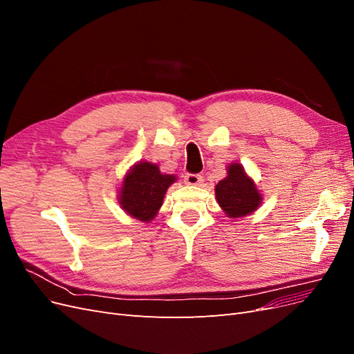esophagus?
<instances>
[{
    "mask_svg": "<svg viewBox=\"0 0 354 354\" xmlns=\"http://www.w3.org/2000/svg\"><path fill=\"white\" fill-rule=\"evenodd\" d=\"M203 177L201 174H192V173H187L185 176V183L189 185V186H199L202 183Z\"/></svg>",
    "mask_w": 354,
    "mask_h": 354,
    "instance_id": "obj_1",
    "label": "esophagus"
}]
</instances>
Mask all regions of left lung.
Wrapping results in <instances>:
<instances>
[{
    "instance_id": "8db88e82",
    "label": "left lung",
    "mask_w": 354,
    "mask_h": 354,
    "mask_svg": "<svg viewBox=\"0 0 354 354\" xmlns=\"http://www.w3.org/2000/svg\"><path fill=\"white\" fill-rule=\"evenodd\" d=\"M218 205L229 217H243L260 207L261 196L255 189L254 181L245 174L239 164L229 165L227 177L216 186Z\"/></svg>"
}]
</instances>
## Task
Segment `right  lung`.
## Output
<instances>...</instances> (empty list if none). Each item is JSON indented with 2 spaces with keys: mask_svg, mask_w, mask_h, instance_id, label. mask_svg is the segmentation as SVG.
<instances>
[{
  "mask_svg": "<svg viewBox=\"0 0 354 354\" xmlns=\"http://www.w3.org/2000/svg\"><path fill=\"white\" fill-rule=\"evenodd\" d=\"M176 177L160 174L158 165L140 162L124 178L120 202L122 208L140 221H151L162 205L164 195Z\"/></svg>",
  "mask_w": 354,
  "mask_h": 354,
  "instance_id": "right-lung-1",
  "label": "right lung"
}]
</instances>
